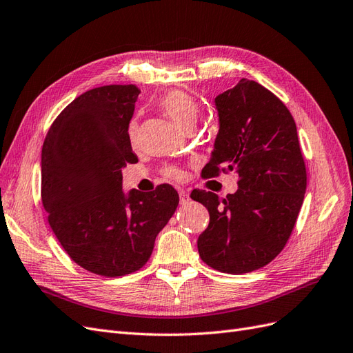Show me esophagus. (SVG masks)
<instances>
[{
	"mask_svg": "<svg viewBox=\"0 0 353 353\" xmlns=\"http://www.w3.org/2000/svg\"><path fill=\"white\" fill-rule=\"evenodd\" d=\"M179 195H180V203L181 205H185V203L189 202V193L185 189H179Z\"/></svg>",
	"mask_w": 353,
	"mask_h": 353,
	"instance_id": "esophagus-1",
	"label": "esophagus"
}]
</instances>
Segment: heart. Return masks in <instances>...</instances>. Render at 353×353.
I'll return each mask as SVG.
<instances>
[{
  "mask_svg": "<svg viewBox=\"0 0 353 353\" xmlns=\"http://www.w3.org/2000/svg\"><path fill=\"white\" fill-rule=\"evenodd\" d=\"M158 105H160L164 114L173 123H176L181 130L189 132L195 129L201 114V108L198 101L190 94L180 89L170 90L160 99ZM136 134H138V123L133 120L129 126V138L132 142L136 141ZM164 174L173 180L181 179V172L174 165L167 167L164 170Z\"/></svg>",
  "mask_w": 353,
  "mask_h": 353,
  "instance_id": "obj_1",
  "label": "heart"
}]
</instances>
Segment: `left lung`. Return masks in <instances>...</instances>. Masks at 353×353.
Segmentation results:
<instances>
[{
    "instance_id": "obj_1",
    "label": "left lung",
    "mask_w": 353,
    "mask_h": 353,
    "mask_svg": "<svg viewBox=\"0 0 353 353\" xmlns=\"http://www.w3.org/2000/svg\"><path fill=\"white\" fill-rule=\"evenodd\" d=\"M220 130L202 177L239 174L234 193L220 199L195 189L193 201L210 212L198 237L201 259L227 274L271 263L288 243L306 190V168L296 124L288 107L248 79L215 98Z\"/></svg>"
}]
</instances>
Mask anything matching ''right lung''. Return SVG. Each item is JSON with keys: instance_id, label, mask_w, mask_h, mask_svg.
Listing matches in <instances>:
<instances>
[{"instance_id": "right-lung-1", "label": "right lung", "mask_w": 353, "mask_h": 353, "mask_svg": "<svg viewBox=\"0 0 353 353\" xmlns=\"http://www.w3.org/2000/svg\"><path fill=\"white\" fill-rule=\"evenodd\" d=\"M134 85L90 89L54 120L42 146L41 198L60 245L77 265L104 277L142 268L173 217V186L124 195L121 168L138 163L129 123Z\"/></svg>"}]
</instances>
